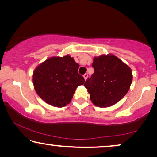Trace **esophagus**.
<instances>
[{"mask_svg": "<svg viewBox=\"0 0 157 157\" xmlns=\"http://www.w3.org/2000/svg\"><path fill=\"white\" fill-rule=\"evenodd\" d=\"M88 74H87V73H85L84 74V75H83V77H84V79H85V80H86V79H87V78H88Z\"/></svg>", "mask_w": 157, "mask_h": 157, "instance_id": "34e87169", "label": "esophagus"}]
</instances>
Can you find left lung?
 I'll use <instances>...</instances> for the list:
<instances>
[{
	"instance_id": "8db88e82",
	"label": "left lung",
	"mask_w": 157,
	"mask_h": 157,
	"mask_svg": "<svg viewBox=\"0 0 157 157\" xmlns=\"http://www.w3.org/2000/svg\"><path fill=\"white\" fill-rule=\"evenodd\" d=\"M94 73L86 79L87 89L93 104L98 107H111L127 94L132 82V72L126 63L111 54L94 58Z\"/></svg>"
}]
</instances>
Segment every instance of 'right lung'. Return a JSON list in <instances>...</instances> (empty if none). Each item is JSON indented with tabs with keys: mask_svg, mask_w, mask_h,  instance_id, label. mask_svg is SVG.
<instances>
[{
	"mask_svg": "<svg viewBox=\"0 0 157 157\" xmlns=\"http://www.w3.org/2000/svg\"><path fill=\"white\" fill-rule=\"evenodd\" d=\"M79 67L69 55L48 58L33 72L36 94L53 107H65L71 102L76 89L84 83V78L78 73Z\"/></svg>",
	"mask_w": 157,
	"mask_h": 157,
	"instance_id": "add662e5",
	"label": "right lung"
}]
</instances>
